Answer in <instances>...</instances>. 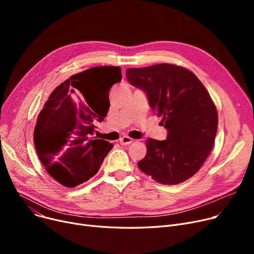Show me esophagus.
<instances>
[{
    "instance_id": "obj_1",
    "label": "esophagus",
    "mask_w": 254,
    "mask_h": 254,
    "mask_svg": "<svg viewBox=\"0 0 254 254\" xmlns=\"http://www.w3.org/2000/svg\"><path fill=\"white\" fill-rule=\"evenodd\" d=\"M131 142H132V139L127 137V136H124V137H122V138L119 139V143L122 144V145H128Z\"/></svg>"
}]
</instances>
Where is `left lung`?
<instances>
[{"instance_id":"8db88e82","label":"left lung","mask_w":254,"mask_h":254,"mask_svg":"<svg viewBox=\"0 0 254 254\" xmlns=\"http://www.w3.org/2000/svg\"><path fill=\"white\" fill-rule=\"evenodd\" d=\"M126 74L146 93L168 130L166 140L146 141L147 153L138 167L163 184L188 180L206 161L216 136L218 115L209 92L193 73L171 64L130 68Z\"/></svg>"}]
</instances>
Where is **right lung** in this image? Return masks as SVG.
<instances>
[{
    "mask_svg": "<svg viewBox=\"0 0 254 254\" xmlns=\"http://www.w3.org/2000/svg\"><path fill=\"white\" fill-rule=\"evenodd\" d=\"M122 81L119 66H95L75 74L51 92L39 113L34 130L37 154L48 174L74 188L97 174L113 148L96 139L97 124L108 113L103 91Z\"/></svg>",
    "mask_w": 254,
    "mask_h": 254,
    "instance_id": "obj_1",
    "label": "right lung"
}]
</instances>
